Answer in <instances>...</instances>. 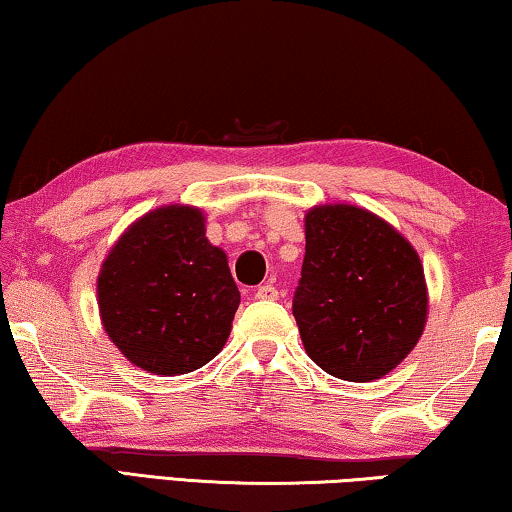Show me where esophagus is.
I'll return each mask as SVG.
<instances>
[{
  "label": "esophagus",
  "instance_id": "esophagus-1",
  "mask_svg": "<svg viewBox=\"0 0 512 512\" xmlns=\"http://www.w3.org/2000/svg\"><path fill=\"white\" fill-rule=\"evenodd\" d=\"M277 298H279V291L272 284L256 288V300H277Z\"/></svg>",
  "mask_w": 512,
  "mask_h": 512
}]
</instances>
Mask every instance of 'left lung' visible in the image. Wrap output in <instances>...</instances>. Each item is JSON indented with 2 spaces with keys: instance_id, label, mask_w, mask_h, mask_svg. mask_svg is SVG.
I'll return each instance as SVG.
<instances>
[{
  "instance_id": "left-lung-1",
  "label": "left lung",
  "mask_w": 512,
  "mask_h": 512,
  "mask_svg": "<svg viewBox=\"0 0 512 512\" xmlns=\"http://www.w3.org/2000/svg\"><path fill=\"white\" fill-rule=\"evenodd\" d=\"M305 242L293 316L307 355L337 379H383L427 323L418 251L379 214L348 203L309 207Z\"/></svg>"
}]
</instances>
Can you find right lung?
Masks as SVG:
<instances>
[{
    "instance_id": "obj_1",
    "label": "right lung",
    "mask_w": 512,
    "mask_h": 512,
    "mask_svg": "<svg viewBox=\"0 0 512 512\" xmlns=\"http://www.w3.org/2000/svg\"><path fill=\"white\" fill-rule=\"evenodd\" d=\"M101 325L131 365L180 376L224 348L240 305L226 251L207 240L194 205H161L138 217L96 277Z\"/></svg>"
}]
</instances>
